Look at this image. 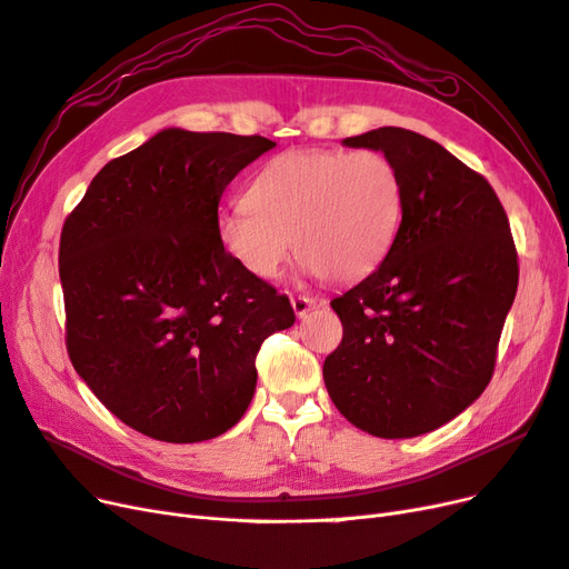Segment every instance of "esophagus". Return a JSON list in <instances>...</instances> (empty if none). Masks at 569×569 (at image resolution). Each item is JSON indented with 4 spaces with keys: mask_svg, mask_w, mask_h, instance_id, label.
Masks as SVG:
<instances>
[{
    "mask_svg": "<svg viewBox=\"0 0 569 569\" xmlns=\"http://www.w3.org/2000/svg\"><path fill=\"white\" fill-rule=\"evenodd\" d=\"M318 306V301L316 299H311V297H291V308H295V313H297V318H306L308 316V311H311V308H316Z\"/></svg>",
    "mask_w": 569,
    "mask_h": 569,
    "instance_id": "obj_1",
    "label": "esophagus"
}]
</instances>
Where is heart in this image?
Listing matches in <instances>:
<instances>
[{
	"label": "heart",
	"mask_w": 569,
	"mask_h": 569,
	"mask_svg": "<svg viewBox=\"0 0 569 569\" xmlns=\"http://www.w3.org/2000/svg\"><path fill=\"white\" fill-rule=\"evenodd\" d=\"M403 211L396 166L375 149H295L270 159L218 239L258 280H274L295 242L308 272L351 282L380 266Z\"/></svg>",
	"instance_id": "1"
}]
</instances>
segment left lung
I'll list each match as a JSON object with an SVG mask.
<instances>
[{
    "label": "left lung",
    "mask_w": 569,
    "mask_h": 569,
    "mask_svg": "<svg viewBox=\"0 0 569 569\" xmlns=\"http://www.w3.org/2000/svg\"><path fill=\"white\" fill-rule=\"evenodd\" d=\"M343 144L396 166L403 211L382 266L332 299L343 337L325 358V387L363 432L420 437L487 389L518 251L493 187L435 140L377 128Z\"/></svg>",
    "instance_id": "left-lung-1"
}]
</instances>
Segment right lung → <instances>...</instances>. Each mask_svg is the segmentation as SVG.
Instances as JSON below:
<instances>
[{"instance_id":"obj_1","label":"right lung","mask_w":569,"mask_h":569,"mask_svg":"<svg viewBox=\"0 0 569 569\" xmlns=\"http://www.w3.org/2000/svg\"><path fill=\"white\" fill-rule=\"evenodd\" d=\"M261 134L168 128L109 161L66 218L59 274L76 372L151 439L220 437L247 412L256 353L289 299L218 239V203Z\"/></svg>"}]
</instances>
